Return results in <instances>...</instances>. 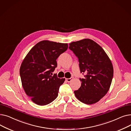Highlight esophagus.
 I'll list each match as a JSON object with an SVG mask.
<instances>
[{
  "instance_id": "34e87169",
  "label": "esophagus",
  "mask_w": 131,
  "mask_h": 131,
  "mask_svg": "<svg viewBox=\"0 0 131 131\" xmlns=\"http://www.w3.org/2000/svg\"><path fill=\"white\" fill-rule=\"evenodd\" d=\"M73 79V78H69V79H66V81L67 82H68V83H69V82H71L72 81Z\"/></svg>"
}]
</instances>
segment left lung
<instances>
[{
    "label": "left lung",
    "mask_w": 131,
    "mask_h": 131,
    "mask_svg": "<svg viewBox=\"0 0 131 131\" xmlns=\"http://www.w3.org/2000/svg\"><path fill=\"white\" fill-rule=\"evenodd\" d=\"M70 49L78 57L81 73V86L74 94L82 102L92 105L107 94L111 86L114 69L108 55L95 41L84 39L70 43Z\"/></svg>",
    "instance_id": "1"
}]
</instances>
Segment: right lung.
<instances>
[{
  "instance_id": "add662e5",
  "label": "right lung",
  "mask_w": 131,
  "mask_h": 131,
  "mask_svg": "<svg viewBox=\"0 0 131 131\" xmlns=\"http://www.w3.org/2000/svg\"><path fill=\"white\" fill-rule=\"evenodd\" d=\"M67 48V43L43 40L32 47L23 59L19 69L22 85L36 104L45 106L57 97L65 79L52 76L51 72L57 66L56 59Z\"/></svg>"
}]
</instances>
